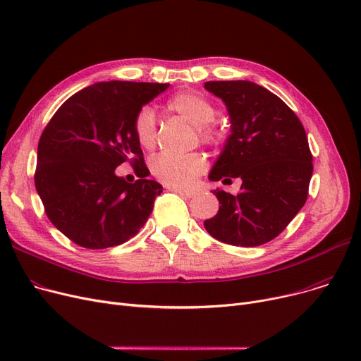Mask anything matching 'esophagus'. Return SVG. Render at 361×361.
Listing matches in <instances>:
<instances>
[{"label": "esophagus", "mask_w": 361, "mask_h": 361, "mask_svg": "<svg viewBox=\"0 0 361 361\" xmlns=\"http://www.w3.org/2000/svg\"><path fill=\"white\" fill-rule=\"evenodd\" d=\"M169 190H171V192H174V193H177L178 196H181V197H184V199H190V197H195V196H196V193H195V192L181 190V188H174V187H169Z\"/></svg>", "instance_id": "esophagus-1"}]
</instances>
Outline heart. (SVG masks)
I'll list each match as a JSON object with an SVG mask.
<instances>
[{"instance_id": "b5f03b06", "label": "heart", "mask_w": 361, "mask_h": 361, "mask_svg": "<svg viewBox=\"0 0 361 361\" xmlns=\"http://www.w3.org/2000/svg\"><path fill=\"white\" fill-rule=\"evenodd\" d=\"M168 109L180 114L185 120L196 126L200 139L204 143L216 140V133L209 126L216 118V106L200 93L180 92L168 101ZM133 130L139 145L145 149H152L157 143V118L150 108H142L135 117ZM206 161L200 154H161L150 162L152 174L159 181L171 187L185 188L203 173Z\"/></svg>"}]
</instances>
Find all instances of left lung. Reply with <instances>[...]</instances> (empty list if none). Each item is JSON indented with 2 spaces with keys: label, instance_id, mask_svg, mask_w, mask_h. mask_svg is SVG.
I'll list each match as a JSON object with an SVG mask.
<instances>
[{
  "label": "left lung",
  "instance_id": "1",
  "mask_svg": "<svg viewBox=\"0 0 361 361\" xmlns=\"http://www.w3.org/2000/svg\"><path fill=\"white\" fill-rule=\"evenodd\" d=\"M204 89L222 99L231 123L209 180L243 183L237 195L214 190L219 211L203 225L222 243L256 247L279 235L306 203L313 174L306 131L286 102L253 82H206Z\"/></svg>",
  "mask_w": 361,
  "mask_h": 361
}]
</instances>
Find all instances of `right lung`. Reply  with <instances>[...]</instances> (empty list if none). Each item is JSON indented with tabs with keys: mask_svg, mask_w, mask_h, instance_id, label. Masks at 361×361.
I'll return each instance as SVG.
<instances>
[{
	"mask_svg": "<svg viewBox=\"0 0 361 361\" xmlns=\"http://www.w3.org/2000/svg\"><path fill=\"white\" fill-rule=\"evenodd\" d=\"M168 83L99 82L70 97L54 114L37 145L36 192L56 230L85 249H106L135 237L162 185L146 180L136 140V114ZM126 160L140 163L131 185L115 174ZM150 174V173H149Z\"/></svg>",
	"mask_w": 361,
	"mask_h": 361,
	"instance_id": "obj_1",
	"label": "right lung"
}]
</instances>
